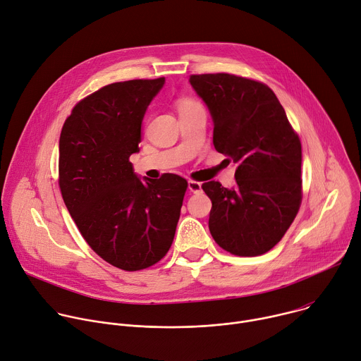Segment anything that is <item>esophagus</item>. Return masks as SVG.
Here are the masks:
<instances>
[{
  "label": "esophagus",
  "instance_id": "esophagus-1",
  "mask_svg": "<svg viewBox=\"0 0 361 361\" xmlns=\"http://www.w3.org/2000/svg\"><path fill=\"white\" fill-rule=\"evenodd\" d=\"M188 190H190L191 192H200V191H201V183L190 180V181H188Z\"/></svg>",
  "mask_w": 361,
  "mask_h": 361
}]
</instances>
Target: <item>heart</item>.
<instances>
[{
    "instance_id": "obj_1",
    "label": "heart",
    "mask_w": 361,
    "mask_h": 361,
    "mask_svg": "<svg viewBox=\"0 0 361 361\" xmlns=\"http://www.w3.org/2000/svg\"><path fill=\"white\" fill-rule=\"evenodd\" d=\"M192 106H195V102H194V101H191V99H187V98L181 99V101H180V104H178L180 110H184V109H188V107H192Z\"/></svg>"
}]
</instances>
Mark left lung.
Instances as JSON below:
<instances>
[{
    "mask_svg": "<svg viewBox=\"0 0 361 361\" xmlns=\"http://www.w3.org/2000/svg\"><path fill=\"white\" fill-rule=\"evenodd\" d=\"M207 106L213 142L235 169V185L202 184L213 202L209 228L226 251L252 257L271 250L301 204V144L266 84L233 74L191 75Z\"/></svg>",
    "mask_w": 361,
    "mask_h": 361,
    "instance_id": "1",
    "label": "left lung"
}]
</instances>
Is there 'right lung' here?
<instances>
[{
	"mask_svg": "<svg viewBox=\"0 0 361 361\" xmlns=\"http://www.w3.org/2000/svg\"><path fill=\"white\" fill-rule=\"evenodd\" d=\"M166 78L130 80L81 99L60 135V190L88 245L114 267L137 271L171 247L187 190L176 174L138 178L141 123Z\"/></svg>",
	"mask_w": 361,
	"mask_h": 361,
	"instance_id": "right-lung-1",
	"label": "right lung"
}]
</instances>
